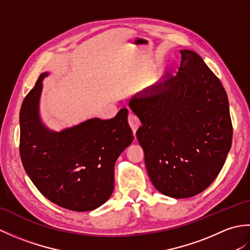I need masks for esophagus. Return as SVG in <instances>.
Segmentation results:
<instances>
[{
  "label": "esophagus",
  "instance_id": "esophagus-1",
  "mask_svg": "<svg viewBox=\"0 0 250 250\" xmlns=\"http://www.w3.org/2000/svg\"><path fill=\"white\" fill-rule=\"evenodd\" d=\"M129 125L131 126L132 131H133V134L135 135L136 130L139 129L141 122H140V119L137 118V117L134 114H132V113L129 114Z\"/></svg>",
  "mask_w": 250,
  "mask_h": 250
}]
</instances>
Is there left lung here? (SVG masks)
<instances>
[{
	"mask_svg": "<svg viewBox=\"0 0 250 250\" xmlns=\"http://www.w3.org/2000/svg\"><path fill=\"white\" fill-rule=\"evenodd\" d=\"M180 54L176 75L129 103L142 122L136 137L151 183L175 199L193 196L214 182L233 133L229 101L218 77L196 52Z\"/></svg>",
	"mask_w": 250,
	"mask_h": 250,
	"instance_id": "8db88e82",
	"label": "left lung"
}]
</instances>
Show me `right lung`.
Listing matches in <instances>:
<instances>
[{"label": "right lung", "instance_id": "1", "mask_svg": "<svg viewBox=\"0 0 250 250\" xmlns=\"http://www.w3.org/2000/svg\"><path fill=\"white\" fill-rule=\"evenodd\" d=\"M41 74L20 109V157L40 192L63 208L89 211L107 201L114 190V167L133 142L128 109L114 118L88 119L60 132L51 131L40 117Z\"/></svg>", "mask_w": 250, "mask_h": 250}]
</instances>
